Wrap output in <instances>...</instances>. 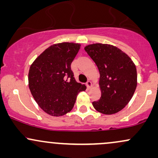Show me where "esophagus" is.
<instances>
[{
    "label": "esophagus",
    "mask_w": 158,
    "mask_h": 158,
    "mask_svg": "<svg viewBox=\"0 0 158 158\" xmlns=\"http://www.w3.org/2000/svg\"><path fill=\"white\" fill-rule=\"evenodd\" d=\"M86 85H87V87H88V88H90V87L92 86V82L90 81H88L86 82Z\"/></svg>",
    "instance_id": "obj_1"
}]
</instances>
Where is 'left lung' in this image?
Instances as JSON below:
<instances>
[{
    "instance_id": "left-lung-1",
    "label": "left lung",
    "mask_w": 158,
    "mask_h": 158,
    "mask_svg": "<svg viewBox=\"0 0 158 158\" xmlns=\"http://www.w3.org/2000/svg\"><path fill=\"white\" fill-rule=\"evenodd\" d=\"M99 69L101 97L93 102L97 111L113 114L126 107L137 88V69L131 58L120 49L107 44L85 48Z\"/></svg>"
}]
</instances>
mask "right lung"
Listing matches in <instances>:
<instances>
[{"label": "right lung", "instance_id": "1", "mask_svg": "<svg viewBox=\"0 0 158 158\" xmlns=\"http://www.w3.org/2000/svg\"><path fill=\"white\" fill-rule=\"evenodd\" d=\"M80 44L63 42L49 47L38 56L29 70V88L40 108L53 117L68 113L78 94L86 89L71 70Z\"/></svg>", "mask_w": 158, "mask_h": 158}]
</instances>
